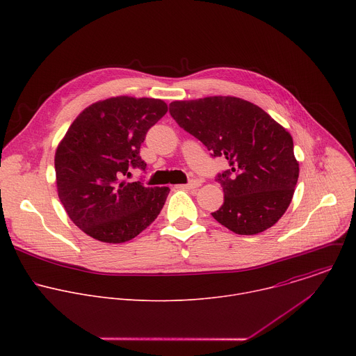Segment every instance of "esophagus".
Returning <instances> with one entry per match:
<instances>
[{"label": "esophagus", "instance_id": "34e87169", "mask_svg": "<svg viewBox=\"0 0 356 356\" xmlns=\"http://www.w3.org/2000/svg\"><path fill=\"white\" fill-rule=\"evenodd\" d=\"M201 186V181L200 180H190L188 183H186V184H181L180 187L181 188H188V190H193V188H197V187H200Z\"/></svg>", "mask_w": 356, "mask_h": 356}]
</instances>
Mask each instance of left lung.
I'll list each match as a JSON object with an SVG mask.
<instances>
[{
	"instance_id": "8db88e82",
	"label": "left lung",
	"mask_w": 356,
	"mask_h": 356,
	"mask_svg": "<svg viewBox=\"0 0 356 356\" xmlns=\"http://www.w3.org/2000/svg\"><path fill=\"white\" fill-rule=\"evenodd\" d=\"M172 118L229 169L216 180L224 204L211 216L239 235L275 225L287 210L298 179L291 135L258 106L236 97L173 101Z\"/></svg>"
}]
</instances>
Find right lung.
Returning <instances> with one entry per match:
<instances>
[{
    "label": "right lung",
    "instance_id": "add662e5",
    "mask_svg": "<svg viewBox=\"0 0 356 356\" xmlns=\"http://www.w3.org/2000/svg\"><path fill=\"white\" fill-rule=\"evenodd\" d=\"M166 113L162 99L122 95L94 103L73 121L56 149L55 169L59 198L83 232L121 243L156 220L170 188L124 176L145 172L140 145Z\"/></svg>",
    "mask_w": 356,
    "mask_h": 356
}]
</instances>
